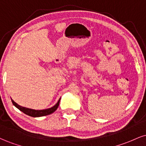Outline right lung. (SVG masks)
Segmentation results:
<instances>
[{"label":"right lung","instance_id":"1","mask_svg":"<svg viewBox=\"0 0 146 146\" xmlns=\"http://www.w3.org/2000/svg\"><path fill=\"white\" fill-rule=\"evenodd\" d=\"M60 101V99L59 100V101L58 102V103H57L54 106L52 107V108H48V109H44V110H36L31 109V108H25V107L21 106L18 105V104H16V102L14 101V100H11L12 104L16 107V108H18V109L21 110V111L23 112L25 114H26V115H29V116H31V117H33L46 116V115H50V114L54 113V112L56 111L57 109H58V106H59Z\"/></svg>","mask_w":146,"mask_h":146}]
</instances>
